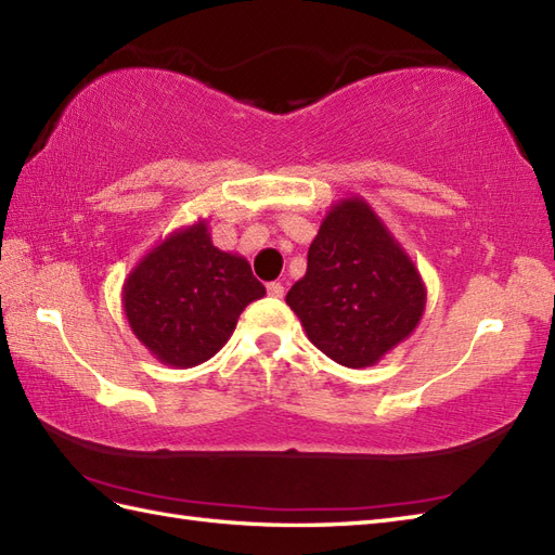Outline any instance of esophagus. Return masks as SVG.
Segmentation results:
<instances>
[{
    "instance_id": "esophagus-1",
    "label": "esophagus",
    "mask_w": 555,
    "mask_h": 555,
    "mask_svg": "<svg viewBox=\"0 0 555 555\" xmlns=\"http://www.w3.org/2000/svg\"><path fill=\"white\" fill-rule=\"evenodd\" d=\"M267 293L272 295V298H283V283H279V281L267 283Z\"/></svg>"
}]
</instances>
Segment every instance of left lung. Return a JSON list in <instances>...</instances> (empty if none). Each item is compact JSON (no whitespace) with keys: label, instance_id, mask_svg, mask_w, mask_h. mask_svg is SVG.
<instances>
[{"label":"left lung","instance_id":"1","mask_svg":"<svg viewBox=\"0 0 555 555\" xmlns=\"http://www.w3.org/2000/svg\"><path fill=\"white\" fill-rule=\"evenodd\" d=\"M425 300L416 264L359 196L331 205L286 295L307 338L347 369L378 364L406 340Z\"/></svg>","mask_w":555,"mask_h":555}]
</instances>
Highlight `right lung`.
Returning a JSON list of instances; mask_svg holds the SVG:
<instances>
[{"instance_id":"add662e5","label":"right lung","mask_w":555,"mask_h":555,"mask_svg":"<svg viewBox=\"0 0 555 555\" xmlns=\"http://www.w3.org/2000/svg\"><path fill=\"white\" fill-rule=\"evenodd\" d=\"M264 293L246 257L215 248L198 219L141 257L122 283V307L158 362L189 369L222 350L243 309Z\"/></svg>"}]
</instances>
